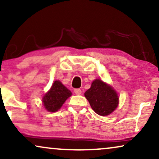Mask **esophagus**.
<instances>
[{
  "label": "esophagus",
  "mask_w": 159,
  "mask_h": 159,
  "mask_svg": "<svg viewBox=\"0 0 159 159\" xmlns=\"http://www.w3.org/2000/svg\"><path fill=\"white\" fill-rule=\"evenodd\" d=\"M75 93L76 95H81L82 94V90L80 89H75Z\"/></svg>",
  "instance_id": "34e87169"
}]
</instances>
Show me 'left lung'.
I'll use <instances>...</instances> for the list:
<instances>
[{
	"mask_svg": "<svg viewBox=\"0 0 159 159\" xmlns=\"http://www.w3.org/2000/svg\"><path fill=\"white\" fill-rule=\"evenodd\" d=\"M84 96L93 110L101 116H107L116 109L119 104V97L116 91L109 84L96 79L92 82Z\"/></svg>",
	"mask_w": 159,
	"mask_h": 159,
	"instance_id": "obj_1",
	"label": "left lung"
}]
</instances>
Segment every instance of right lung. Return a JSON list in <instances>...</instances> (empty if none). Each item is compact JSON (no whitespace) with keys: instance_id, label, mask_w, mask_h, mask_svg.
<instances>
[{"instance_id":"right-lung-1","label":"right lung","mask_w":159,"mask_h":159,"mask_svg":"<svg viewBox=\"0 0 159 159\" xmlns=\"http://www.w3.org/2000/svg\"><path fill=\"white\" fill-rule=\"evenodd\" d=\"M71 95V91L60 81L56 80L50 90L43 98V106L49 112H56Z\"/></svg>"}]
</instances>
